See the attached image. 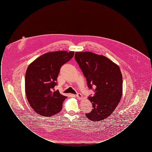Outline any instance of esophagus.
<instances>
[{
    "label": "esophagus",
    "instance_id": "1",
    "mask_svg": "<svg viewBox=\"0 0 152 152\" xmlns=\"http://www.w3.org/2000/svg\"><path fill=\"white\" fill-rule=\"evenodd\" d=\"M76 97H77L78 99H80V100L83 99V95L80 94H76Z\"/></svg>",
    "mask_w": 152,
    "mask_h": 152
}]
</instances>
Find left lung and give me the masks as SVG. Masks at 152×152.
I'll return each mask as SVG.
<instances>
[{"instance_id": "1", "label": "left lung", "mask_w": 152, "mask_h": 152, "mask_svg": "<svg viewBox=\"0 0 152 152\" xmlns=\"http://www.w3.org/2000/svg\"><path fill=\"white\" fill-rule=\"evenodd\" d=\"M75 58L89 89L94 94L88 99L94 107L86 114L93 121L105 119L115 110L123 95V76L119 66L108 58L91 52H76Z\"/></svg>"}]
</instances>
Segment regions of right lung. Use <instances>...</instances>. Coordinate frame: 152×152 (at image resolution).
Instances as JSON below:
<instances>
[{"label":"right lung","mask_w":152,"mask_h":152,"mask_svg":"<svg viewBox=\"0 0 152 152\" xmlns=\"http://www.w3.org/2000/svg\"><path fill=\"white\" fill-rule=\"evenodd\" d=\"M74 51L44 53L32 61L25 76V92L30 106L37 113L53 116L62 109L66 96L55 91L60 69L74 55Z\"/></svg>","instance_id":"obj_1"}]
</instances>
